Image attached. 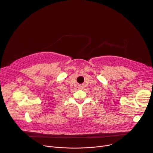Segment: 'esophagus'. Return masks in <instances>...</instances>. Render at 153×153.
Here are the masks:
<instances>
[{
    "label": "esophagus",
    "mask_w": 153,
    "mask_h": 153,
    "mask_svg": "<svg viewBox=\"0 0 153 153\" xmlns=\"http://www.w3.org/2000/svg\"><path fill=\"white\" fill-rule=\"evenodd\" d=\"M82 87H83V86L82 85H80V88H82Z\"/></svg>",
    "instance_id": "esophagus-1"
}]
</instances>
